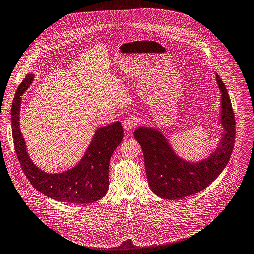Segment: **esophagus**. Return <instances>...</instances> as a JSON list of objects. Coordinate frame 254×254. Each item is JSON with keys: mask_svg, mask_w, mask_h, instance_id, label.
I'll return each mask as SVG.
<instances>
[{"mask_svg": "<svg viewBox=\"0 0 254 254\" xmlns=\"http://www.w3.org/2000/svg\"><path fill=\"white\" fill-rule=\"evenodd\" d=\"M135 126H136V122H135L134 118L131 117V116L127 117V118L123 121V127H124V128H125L126 130H130V129L134 128Z\"/></svg>", "mask_w": 254, "mask_h": 254, "instance_id": "34e87169", "label": "esophagus"}]
</instances>
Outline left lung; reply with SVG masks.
I'll use <instances>...</instances> for the list:
<instances>
[{
	"label": "left lung",
	"instance_id": "obj_1",
	"mask_svg": "<svg viewBox=\"0 0 254 254\" xmlns=\"http://www.w3.org/2000/svg\"><path fill=\"white\" fill-rule=\"evenodd\" d=\"M222 93L221 123L226 133L211 156L198 163H190L177 156L164 135L144 127L134 131L144 156L148 184L154 194L167 200H178L207 188L225 169L231 158L236 139V120L227 88L218 74Z\"/></svg>",
	"mask_w": 254,
	"mask_h": 254
}]
</instances>
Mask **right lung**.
<instances>
[{"label":"right lung","mask_w":254,"mask_h":254,"mask_svg":"<svg viewBox=\"0 0 254 254\" xmlns=\"http://www.w3.org/2000/svg\"><path fill=\"white\" fill-rule=\"evenodd\" d=\"M32 80V74H27L22 80L16 90L10 112L14 149L26 178L41 194L59 202L90 204L102 199L109 188L110 159L124 137L121 123L116 122L98 128L77 166L59 174L45 173L30 160L19 130L21 95Z\"/></svg>","instance_id":"add662e5"}]
</instances>
